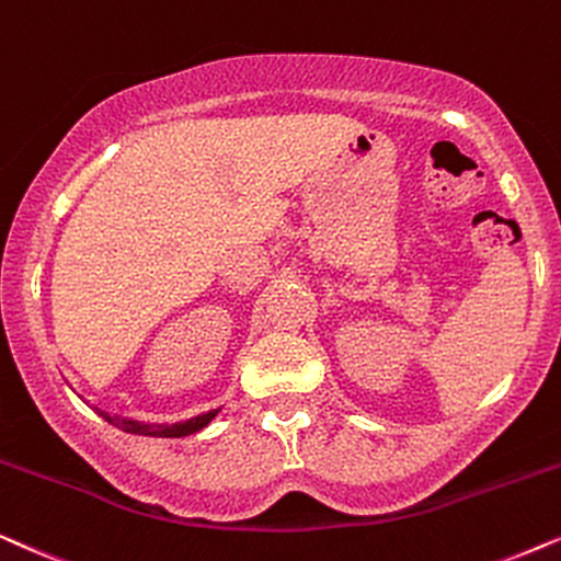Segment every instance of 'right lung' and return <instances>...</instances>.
Instances as JSON below:
<instances>
[{"instance_id":"right-lung-1","label":"right lung","mask_w":561,"mask_h":561,"mask_svg":"<svg viewBox=\"0 0 561 561\" xmlns=\"http://www.w3.org/2000/svg\"><path fill=\"white\" fill-rule=\"evenodd\" d=\"M104 421L115 425V428L125 431V433H138V436H156V438H182L190 436V433L203 431L207 423L218 415V410H210V413H203L197 417H190L184 423H171V425H159V423H140V421H130V417H119V415H110L104 410H96Z\"/></svg>"}]
</instances>
